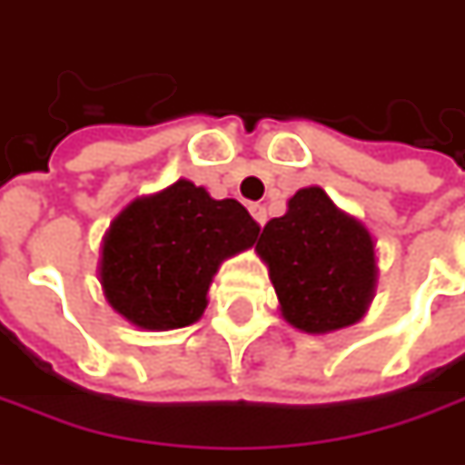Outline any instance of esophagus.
Returning <instances> with one entry per match:
<instances>
[{"mask_svg":"<svg viewBox=\"0 0 465 465\" xmlns=\"http://www.w3.org/2000/svg\"><path fill=\"white\" fill-rule=\"evenodd\" d=\"M251 209V214H253V220L259 224H266V206H261V204H251L248 206Z\"/></svg>","mask_w":465,"mask_h":465,"instance_id":"esophagus-1","label":"esophagus"}]
</instances>
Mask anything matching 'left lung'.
Wrapping results in <instances>:
<instances>
[{"instance_id":"left-lung-1","label":"left lung","mask_w":465,"mask_h":465,"mask_svg":"<svg viewBox=\"0 0 465 465\" xmlns=\"http://www.w3.org/2000/svg\"><path fill=\"white\" fill-rule=\"evenodd\" d=\"M256 251L269 266L282 315L295 329L326 333L365 315L375 287V245L323 188H300L287 214L266 223Z\"/></svg>"}]
</instances>
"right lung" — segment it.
<instances>
[{
    "label": "right lung",
    "mask_w": 465,
    "mask_h": 465,
    "mask_svg": "<svg viewBox=\"0 0 465 465\" xmlns=\"http://www.w3.org/2000/svg\"><path fill=\"white\" fill-rule=\"evenodd\" d=\"M259 223L235 199H212L178 181L118 214L100 261L108 302L134 326L183 329L206 308L220 263L259 238Z\"/></svg>",
    "instance_id": "add662e5"
}]
</instances>
